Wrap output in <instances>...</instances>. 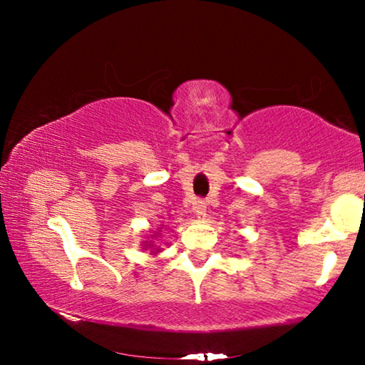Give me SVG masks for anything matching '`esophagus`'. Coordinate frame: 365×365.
Segmentation results:
<instances>
[{"label": "esophagus", "instance_id": "34e87169", "mask_svg": "<svg viewBox=\"0 0 365 365\" xmlns=\"http://www.w3.org/2000/svg\"><path fill=\"white\" fill-rule=\"evenodd\" d=\"M194 212H196V216H197L199 219L206 217V212H207L206 202H204V201H197L196 204H194Z\"/></svg>", "mask_w": 365, "mask_h": 365}]
</instances>
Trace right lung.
<instances>
[{"instance_id":"add662e5","label":"right lung","mask_w":365,"mask_h":365,"mask_svg":"<svg viewBox=\"0 0 365 365\" xmlns=\"http://www.w3.org/2000/svg\"><path fill=\"white\" fill-rule=\"evenodd\" d=\"M154 246V244H149V247H153ZM156 251H159V249H156ZM156 251H153V252H156Z\"/></svg>"}]
</instances>
